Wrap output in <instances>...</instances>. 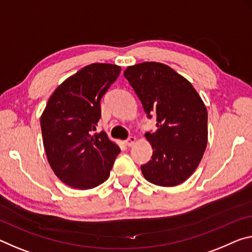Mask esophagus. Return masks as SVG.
Wrapping results in <instances>:
<instances>
[{
    "label": "esophagus",
    "instance_id": "34e87169",
    "mask_svg": "<svg viewBox=\"0 0 252 252\" xmlns=\"http://www.w3.org/2000/svg\"><path fill=\"white\" fill-rule=\"evenodd\" d=\"M135 140H137V139H135V137H129L125 141V143H126L127 147H132L134 143H135Z\"/></svg>",
    "mask_w": 252,
    "mask_h": 252
}]
</instances>
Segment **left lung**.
Returning a JSON list of instances; mask_svg holds the SVG:
<instances>
[{
  "label": "left lung",
  "mask_w": 252,
  "mask_h": 252,
  "mask_svg": "<svg viewBox=\"0 0 252 252\" xmlns=\"http://www.w3.org/2000/svg\"><path fill=\"white\" fill-rule=\"evenodd\" d=\"M126 78L157 130L146 133L151 160L141 166L148 182L171 187L185 182L202 160L207 145V110L193 85L169 66L145 62L129 66Z\"/></svg>",
  "instance_id": "1"
}]
</instances>
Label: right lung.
Segmentation results:
<instances>
[{"mask_svg": "<svg viewBox=\"0 0 252 252\" xmlns=\"http://www.w3.org/2000/svg\"><path fill=\"white\" fill-rule=\"evenodd\" d=\"M121 67L87 65L54 91L40 118L48 162L63 183L76 189H91L110 176L120 148L104 131L94 133L99 102L117 81Z\"/></svg>", "mask_w": 252, "mask_h": 252, "instance_id": "right-lung-1", "label": "right lung"}]
</instances>
